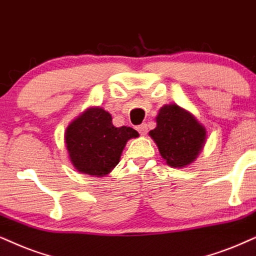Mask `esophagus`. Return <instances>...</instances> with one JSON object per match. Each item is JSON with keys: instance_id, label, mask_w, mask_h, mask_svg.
<instances>
[{"instance_id": "1", "label": "esophagus", "mask_w": 256, "mask_h": 256, "mask_svg": "<svg viewBox=\"0 0 256 256\" xmlns=\"http://www.w3.org/2000/svg\"><path fill=\"white\" fill-rule=\"evenodd\" d=\"M137 130L139 134H140L142 136H145L146 134L148 132V125L146 124H142V125H138L137 126Z\"/></svg>"}]
</instances>
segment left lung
<instances>
[{
    "label": "left lung",
    "mask_w": 256,
    "mask_h": 256,
    "mask_svg": "<svg viewBox=\"0 0 256 256\" xmlns=\"http://www.w3.org/2000/svg\"><path fill=\"white\" fill-rule=\"evenodd\" d=\"M156 122V128L148 134L168 166L184 168L192 164L204 146V126L176 104L164 105L158 112Z\"/></svg>",
    "instance_id": "left-lung-1"
}]
</instances>
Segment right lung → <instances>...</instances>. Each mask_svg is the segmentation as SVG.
<instances>
[{"label": "right lung", "mask_w": 256, "mask_h": 256, "mask_svg": "<svg viewBox=\"0 0 256 256\" xmlns=\"http://www.w3.org/2000/svg\"><path fill=\"white\" fill-rule=\"evenodd\" d=\"M138 136L132 128H116L104 108H90L66 128L64 143L79 172L102 177L119 163L128 139Z\"/></svg>", "instance_id": "add662e5"}]
</instances>
